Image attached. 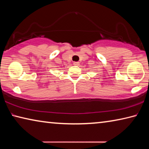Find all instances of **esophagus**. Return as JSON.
<instances>
[{
	"label": "esophagus",
	"mask_w": 149,
	"mask_h": 149,
	"mask_svg": "<svg viewBox=\"0 0 149 149\" xmlns=\"http://www.w3.org/2000/svg\"><path fill=\"white\" fill-rule=\"evenodd\" d=\"M79 62H74V65H79Z\"/></svg>",
	"instance_id": "34e87169"
}]
</instances>
